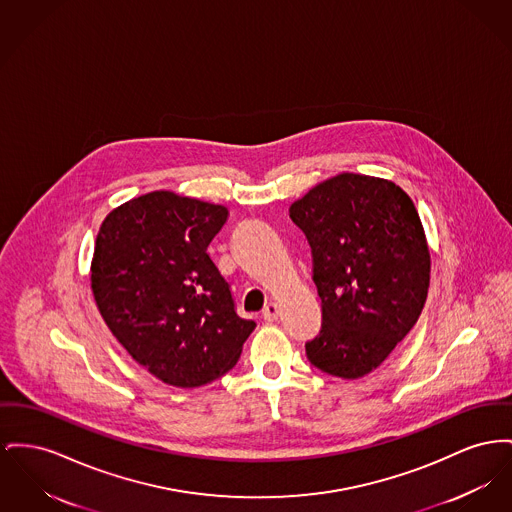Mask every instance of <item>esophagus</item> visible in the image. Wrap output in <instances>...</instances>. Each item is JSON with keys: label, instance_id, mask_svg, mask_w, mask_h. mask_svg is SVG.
<instances>
[{"label": "esophagus", "instance_id": "obj_1", "mask_svg": "<svg viewBox=\"0 0 512 512\" xmlns=\"http://www.w3.org/2000/svg\"><path fill=\"white\" fill-rule=\"evenodd\" d=\"M280 315V307L276 303H269L265 309H263V319L265 321H276Z\"/></svg>", "mask_w": 512, "mask_h": 512}]
</instances>
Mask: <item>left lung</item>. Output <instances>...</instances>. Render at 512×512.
Wrapping results in <instances>:
<instances>
[{
	"label": "left lung",
	"instance_id": "1",
	"mask_svg": "<svg viewBox=\"0 0 512 512\" xmlns=\"http://www.w3.org/2000/svg\"><path fill=\"white\" fill-rule=\"evenodd\" d=\"M290 218L311 245L323 305L307 360L332 377H363L416 325L427 298L420 214L392 181L340 174L298 199Z\"/></svg>",
	"mask_w": 512,
	"mask_h": 512
}]
</instances>
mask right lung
Listing matches in <instances>:
<instances>
[{
	"label": "right lung",
	"instance_id": "obj_1",
	"mask_svg": "<svg viewBox=\"0 0 512 512\" xmlns=\"http://www.w3.org/2000/svg\"><path fill=\"white\" fill-rule=\"evenodd\" d=\"M226 218L222 205L152 191L110 212L94 243L102 319L133 360L181 389L230 371L257 327L207 251Z\"/></svg>",
	"mask_w": 512,
	"mask_h": 512
}]
</instances>
